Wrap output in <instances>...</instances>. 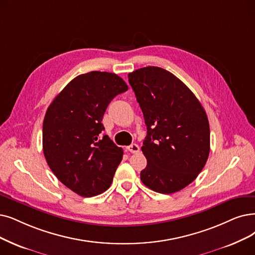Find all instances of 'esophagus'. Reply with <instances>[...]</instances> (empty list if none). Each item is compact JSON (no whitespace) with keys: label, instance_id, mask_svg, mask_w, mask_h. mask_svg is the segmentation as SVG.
Listing matches in <instances>:
<instances>
[{"label":"esophagus","instance_id":"1","mask_svg":"<svg viewBox=\"0 0 255 255\" xmlns=\"http://www.w3.org/2000/svg\"><path fill=\"white\" fill-rule=\"evenodd\" d=\"M128 149L130 152H133V154H136V152H138V151L140 150L139 145L136 144V143H131L130 145H128Z\"/></svg>","mask_w":255,"mask_h":255}]
</instances>
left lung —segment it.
Segmentation results:
<instances>
[{
	"label": "left lung",
	"mask_w": 255,
	"mask_h": 255,
	"mask_svg": "<svg viewBox=\"0 0 255 255\" xmlns=\"http://www.w3.org/2000/svg\"><path fill=\"white\" fill-rule=\"evenodd\" d=\"M143 113L147 135L142 152L143 184L160 193L177 192L195 180L210 150L209 122L191 91L168 71L145 67L128 74Z\"/></svg>",
	"instance_id": "obj_1"
}]
</instances>
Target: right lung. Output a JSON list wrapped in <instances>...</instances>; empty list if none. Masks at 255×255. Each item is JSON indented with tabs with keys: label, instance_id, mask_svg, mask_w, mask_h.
Returning <instances> with one entry per match:
<instances>
[{
	"label": "right lung",
	"instance_id": "add662e5",
	"mask_svg": "<svg viewBox=\"0 0 255 255\" xmlns=\"http://www.w3.org/2000/svg\"><path fill=\"white\" fill-rule=\"evenodd\" d=\"M128 89L118 75L92 71L71 80L46 112V161L56 178L81 197L100 195L113 181L124 149L101 135V121L112 99Z\"/></svg>",
	"mask_w": 255,
	"mask_h": 255
}]
</instances>
